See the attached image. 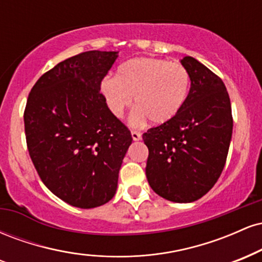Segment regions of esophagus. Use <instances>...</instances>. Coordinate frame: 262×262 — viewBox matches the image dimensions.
Segmentation results:
<instances>
[{
  "mask_svg": "<svg viewBox=\"0 0 262 262\" xmlns=\"http://www.w3.org/2000/svg\"><path fill=\"white\" fill-rule=\"evenodd\" d=\"M132 138H133L134 141L140 140V139H141V133H140V132L133 130V132H132Z\"/></svg>",
  "mask_w": 262,
  "mask_h": 262,
  "instance_id": "esophagus-1",
  "label": "esophagus"
}]
</instances>
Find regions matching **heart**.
<instances>
[{"label": "heart", "instance_id": "heart-1", "mask_svg": "<svg viewBox=\"0 0 262 262\" xmlns=\"http://www.w3.org/2000/svg\"><path fill=\"white\" fill-rule=\"evenodd\" d=\"M189 75L185 66L164 59L137 58L125 61L116 77L102 80L100 91L114 117H122L134 102L135 124L150 119L154 124L170 122L187 98Z\"/></svg>", "mask_w": 262, "mask_h": 262}]
</instances>
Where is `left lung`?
<instances>
[{
  "label": "left lung",
  "instance_id": "obj_1",
  "mask_svg": "<svg viewBox=\"0 0 262 262\" xmlns=\"http://www.w3.org/2000/svg\"><path fill=\"white\" fill-rule=\"evenodd\" d=\"M180 61L189 75V92L175 118L143 134L149 149L145 172L159 196L191 203L214 186L224 169L233 117L223 81L192 56Z\"/></svg>",
  "mask_w": 262,
  "mask_h": 262
}]
</instances>
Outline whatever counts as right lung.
<instances>
[{
    "instance_id": "right-lung-1",
    "label": "right lung",
    "mask_w": 262,
    "mask_h": 262,
    "mask_svg": "<svg viewBox=\"0 0 262 262\" xmlns=\"http://www.w3.org/2000/svg\"><path fill=\"white\" fill-rule=\"evenodd\" d=\"M118 53L92 50L59 62L27 101L26 139L35 170L56 197L77 208L112 200L133 140L100 92Z\"/></svg>"
}]
</instances>
